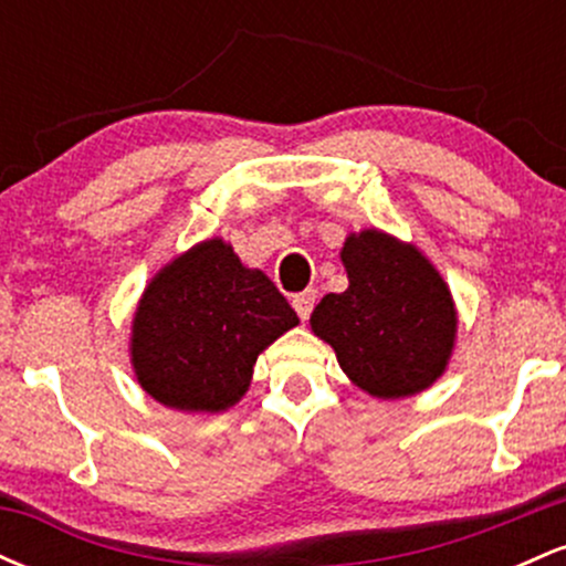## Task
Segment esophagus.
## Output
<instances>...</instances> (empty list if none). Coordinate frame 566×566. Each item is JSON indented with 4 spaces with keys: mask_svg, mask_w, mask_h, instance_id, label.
Instances as JSON below:
<instances>
[{
    "mask_svg": "<svg viewBox=\"0 0 566 566\" xmlns=\"http://www.w3.org/2000/svg\"><path fill=\"white\" fill-rule=\"evenodd\" d=\"M314 303H316V290H305V292H297L295 297H292V308L297 311V316L305 322L311 316V311H314Z\"/></svg>",
    "mask_w": 566,
    "mask_h": 566,
    "instance_id": "34e87169",
    "label": "esophagus"
}]
</instances>
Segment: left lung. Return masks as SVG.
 I'll return each mask as SVG.
<instances>
[{
    "instance_id": "8db88e82",
    "label": "left lung",
    "mask_w": 566,
    "mask_h": 566,
    "mask_svg": "<svg viewBox=\"0 0 566 566\" xmlns=\"http://www.w3.org/2000/svg\"><path fill=\"white\" fill-rule=\"evenodd\" d=\"M348 290L329 292L311 329L329 343L354 386L375 399L431 388L452 359L458 308L444 276L415 244L380 229L348 233Z\"/></svg>"
}]
</instances>
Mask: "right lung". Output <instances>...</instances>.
Instances as JSON below:
<instances>
[{"label":"right lung","instance_id":"1","mask_svg":"<svg viewBox=\"0 0 566 566\" xmlns=\"http://www.w3.org/2000/svg\"><path fill=\"white\" fill-rule=\"evenodd\" d=\"M295 324L301 319L276 284L212 237L146 284L133 314L129 361L159 405L223 412L247 394L258 356Z\"/></svg>","mask_w":566,"mask_h":566}]
</instances>
